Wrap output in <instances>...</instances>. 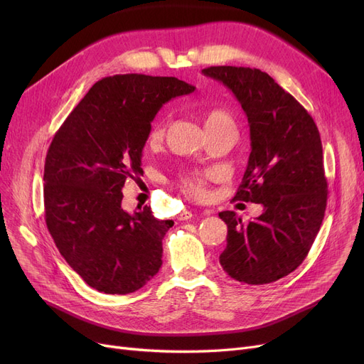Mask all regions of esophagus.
Here are the masks:
<instances>
[{
    "label": "esophagus",
    "mask_w": 364,
    "mask_h": 364,
    "mask_svg": "<svg viewBox=\"0 0 364 364\" xmlns=\"http://www.w3.org/2000/svg\"><path fill=\"white\" fill-rule=\"evenodd\" d=\"M192 217H193V214L190 213V211H181L177 218H178V221H187V220H190Z\"/></svg>",
    "instance_id": "obj_1"
}]
</instances>
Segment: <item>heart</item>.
Returning <instances> with one entry per match:
<instances>
[{
    "label": "heart",
    "instance_id": "1",
    "mask_svg": "<svg viewBox=\"0 0 364 364\" xmlns=\"http://www.w3.org/2000/svg\"><path fill=\"white\" fill-rule=\"evenodd\" d=\"M205 129L220 128V127H233V119L230 113L223 109H211L205 113ZM168 118H161L153 125L149 134L150 146L159 144L166 132ZM214 178V172H193V174H184L180 178V187L188 196L203 199L208 195V183Z\"/></svg>",
    "mask_w": 364,
    "mask_h": 364
}]
</instances>
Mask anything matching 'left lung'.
I'll use <instances>...</instances> for the list:
<instances>
[{
    "instance_id": "obj_1",
    "label": "left lung",
    "mask_w": 364,
    "mask_h": 364,
    "mask_svg": "<svg viewBox=\"0 0 364 364\" xmlns=\"http://www.w3.org/2000/svg\"><path fill=\"white\" fill-rule=\"evenodd\" d=\"M202 73L235 94L250 124V161L233 200L264 208L247 224L233 211L218 214L228 228L220 264L247 284L276 282L307 257L326 211L318 129L269 73L236 66H211Z\"/></svg>"
}]
</instances>
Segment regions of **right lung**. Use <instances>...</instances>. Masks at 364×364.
Here are the masks:
<instances>
[{
	"mask_svg": "<svg viewBox=\"0 0 364 364\" xmlns=\"http://www.w3.org/2000/svg\"><path fill=\"white\" fill-rule=\"evenodd\" d=\"M193 91L174 76H107L90 88L48 147L47 228L66 262L99 292H136L161 269L162 239L174 221L155 218L147 205L128 214L121 190L143 174V147L159 109Z\"/></svg>",
	"mask_w": 364,
	"mask_h": 364,
	"instance_id": "obj_1",
	"label": "right lung"
}]
</instances>
